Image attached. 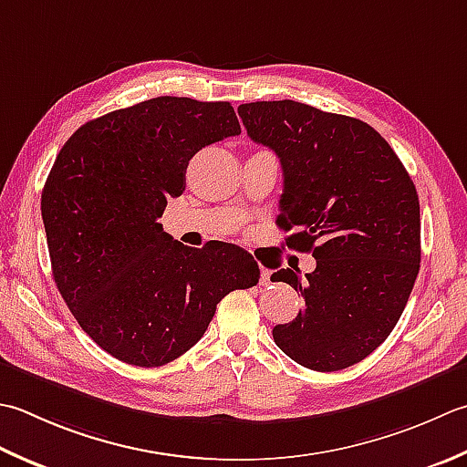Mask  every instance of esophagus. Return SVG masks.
Here are the masks:
<instances>
[{
	"label": "esophagus",
	"instance_id": "1",
	"mask_svg": "<svg viewBox=\"0 0 467 467\" xmlns=\"http://www.w3.org/2000/svg\"><path fill=\"white\" fill-rule=\"evenodd\" d=\"M269 277H271L269 271L263 269V271H261V285H269Z\"/></svg>",
	"mask_w": 467,
	"mask_h": 467
}]
</instances>
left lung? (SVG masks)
Returning a JSON list of instances; mask_svg holds the SVG:
<instances>
[{"mask_svg":"<svg viewBox=\"0 0 467 467\" xmlns=\"http://www.w3.org/2000/svg\"><path fill=\"white\" fill-rule=\"evenodd\" d=\"M254 143L279 155L277 224L289 249L312 253L316 269H279L306 306L273 340L317 372L348 368L387 340L413 291L421 263L419 196L405 166L360 119L297 100L239 107Z\"/></svg>","mask_w":467,"mask_h":467,"instance_id":"obj_1","label":"left lung"}]
</instances>
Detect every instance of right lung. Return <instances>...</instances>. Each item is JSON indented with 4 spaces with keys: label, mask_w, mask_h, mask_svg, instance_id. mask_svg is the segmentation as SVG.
I'll return each instance as SVG.
<instances>
[{
    "label": "right lung",
    "mask_w": 467,
    "mask_h": 467,
    "mask_svg": "<svg viewBox=\"0 0 467 467\" xmlns=\"http://www.w3.org/2000/svg\"><path fill=\"white\" fill-rule=\"evenodd\" d=\"M226 100L155 97L70 135L42 190L52 275L78 326L117 360L163 367L188 352L216 304L259 283L231 243L190 249L158 223L202 148L239 135Z\"/></svg>",
    "instance_id": "1"
}]
</instances>
